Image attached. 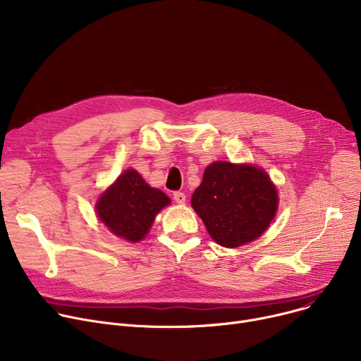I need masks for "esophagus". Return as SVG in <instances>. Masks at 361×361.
<instances>
[{
    "label": "esophagus",
    "mask_w": 361,
    "mask_h": 361,
    "mask_svg": "<svg viewBox=\"0 0 361 361\" xmlns=\"http://www.w3.org/2000/svg\"><path fill=\"white\" fill-rule=\"evenodd\" d=\"M173 196H174V200H176L177 203H180V204H183V203L185 202V195L181 193V192H176Z\"/></svg>",
    "instance_id": "esophagus-1"
}]
</instances>
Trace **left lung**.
<instances>
[{"label":"left lung","instance_id":"left-lung-1","mask_svg":"<svg viewBox=\"0 0 361 361\" xmlns=\"http://www.w3.org/2000/svg\"><path fill=\"white\" fill-rule=\"evenodd\" d=\"M192 206L219 245L238 247L268 228L278 195L263 169L219 161L204 169Z\"/></svg>","mask_w":361,"mask_h":361}]
</instances>
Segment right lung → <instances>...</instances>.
<instances>
[{
  "mask_svg": "<svg viewBox=\"0 0 361 361\" xmlns=\"http://www.w3.org/2000/svg\"><path fill=\"white\" fill-rule=\"evenodd\" d=\"M169 197L152 188L135 169H127L97 204L99 219L109 231L131 243L140 241Z\"/></svg>",
  "mask_w": 361,
  "mask_h": 361,
  "instance_id": "obj_1",
  "label": "right lung"
}]
</instances>
